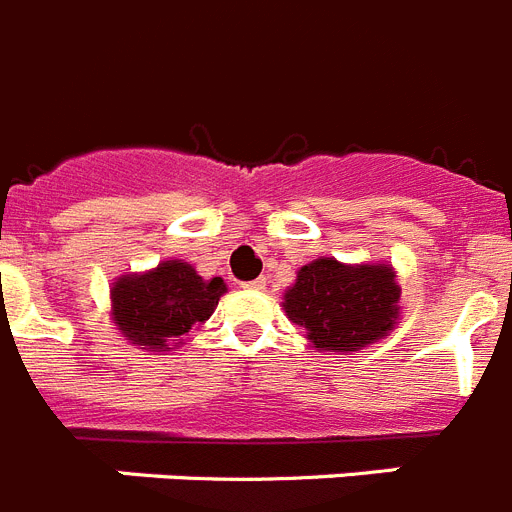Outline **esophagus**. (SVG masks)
I'll list each match as a JSON object with an SVG mask.
<instances>
[{
    "label": "esophagus",
    "mask_w": 512,
    "mask_h": 512,
    "mask_svg": "<svg viewBox=\"0 0 512 512\" xmlns=\"http://www.w3.org/2000/svg\"><path fill=\"white\" fill-rule=\"evenodd\" d=\"M248 290H264L266 287V277H259V279H253V282H246Z\"/></svg>",
    "instance_id": "obj_1"
}]
</instances>
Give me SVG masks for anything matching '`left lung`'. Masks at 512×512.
Wrapping results in <instances>:
<instances>
[{
    "label": "left lung",
    "instance_id": "1",
    "mask_svg": "<svg viewBox=\"0 0 512 512\" xmlns=\"http://www.w3.org/2000/svg\"><path fill=\"white\" fill-rule=\"evenodd\" d=\"M391 266H344L318 259L303 266L285 295L292 323L308 331L318 349L355 352L386 336L399 318V285Z\"/></svg>",
    "mask_w": 512,
    "mask_h": 512
}]
</instances>
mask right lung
<instances>
[{"mask_svg":"<svg viewBox=\"0 0 512 512\" xmlns=\"http://www.w3.org/2000/svg\"><path fill=\"white\" fill-rule=\"evenodd\" d=\"M225 292L220 277L202 279L183 261H165L147 274L113 285V321L131 344L173 349L194 323H204Z\"/></svg>","mask_w":512,"mask_h":512,"instance_id":"add662e5","label":"right lung"}]
</instances>
